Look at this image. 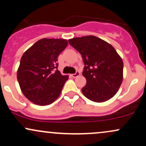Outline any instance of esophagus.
Returning <instances> with one entry per match:
<instances>
[{
  "instance_id": "1",
  "label": "esophagus",
  "mask_w": 146,
  "mask_h": 146,
  "mask_svg": "<svg viewBox=\"0 0 146 146\" xmlns=\"http://www.w3.org/2000/svg\"><path fill=\"white\" fill-rule=\"evenodd\" d=\"M80 73L79 71H77L76 72H75V73H74V74H71V76L72 77V78H76V77H78V75H80Z\"/></svg>"
}]
</instances>
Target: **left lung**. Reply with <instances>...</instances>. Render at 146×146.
<instances>
[{
  "label": "left lung",
  "mask_w": 146,
  "mask_h": 146,
  "mask_svg": "<svg viewBox=\"0 0 146 146\" xmlns=\"http://www.w3.org/2000/svg\"><path fill=\"white\" fill-rule=\"evenodd\" d=\"M68 43L82 57V75L86 84L84 96L95 102L110 100L117 93L123 80V64L113 46L94 36L74 38Z\"/></svg>",
  "instance_id": "1"
}]
</instances>
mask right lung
<instances>
[{"label": "right lung", "instance_id": "obj_1", "mask_svg": "<svg viewBox=\"0 0 146 146\" xmlns=\"http://www.w3.org/2000/svg\"><path fill=\"white\" fill-rule=\"evenodd\" d=\"M67 44L66 40L43 38L22 56L18 81L25 96L35 104H51L61 93L68 76L58 70V58Z\"/></svg>", "mask_w": 146, "mask_h": 146}]
</instances>
